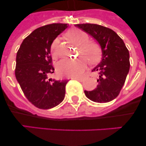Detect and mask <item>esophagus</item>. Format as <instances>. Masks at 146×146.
<instances>
[{
	"instance_id": "obj_1",
	"label": "esophagus",
	"mask_w": 146,
	"mask_h": 146,
	"mask_svg": "<svg viewBox=\"0 0 146 146\" xmlns=\"http://www.w3.org/2000/svg\"><path fill=\"white\" fill-rule=\"evenodd\" d=\"M76 80H78V81H80V82H82L84 80H85V77H80V78H76Z\"/></svg>"
}]
</instances>
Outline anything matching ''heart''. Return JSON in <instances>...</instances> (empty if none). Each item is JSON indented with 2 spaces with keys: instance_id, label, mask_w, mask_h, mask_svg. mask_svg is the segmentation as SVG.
Returning <instances> with one entry per match:
<instances>
[{
  "instance_id": "b5f03b06",
  "label": "heart",
  "mask_w": 146,
  "mask_h": 146,
  "mask_svg": "<svg viewBox=\"0 0 146 146\" xmlns=\"http://www.w3.org/2000/svg\"><path fill=\"white\" fill-rule=\"evenodd\" d=\"M66 37L76 46H80V50L82 55L90 64L98 62L101 58V48L99 44L94 41H88V35L82 30L73 29L66 33ZM59 40L56 39L51 44V53L54 57L57 56V47ZM87 66L85 58L78 59H63L58 63L57 72L59 75L66 77H78L82 74Z\"/></svg>"
}]
</instances>
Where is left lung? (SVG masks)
<instances>
[{
    "label": "left lung",
    "instance_id": "1",
    "mask_svg": "<svg viewBox=\"0 0 146 146\" xmlns=\"http://www.w3.org/2000/svg\"><path fill=\"white\" fill-rule=\"evenodd\" d=\"M75 26L92 36L102 50L100 63L92 70L98 73V85L93 90L84 91L85 96L98 103L113 100L119 95L129 73V50L121 38L110 28L89 23Z\"/></svg>",
    "mask_w": 146,
    "mask_h": 146
}]
</instances>
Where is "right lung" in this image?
Listing matches in <instances>:
<instances>
[{
	"label": "right lung",
	"mask_w": 146,
	"mask_h": 146,
	"mask_svg": "<svg viewBox=\"0 0 146 146\" xmlns=\"http://www.w3.org/2000/svg\"><path fill=\"white\" fill-rule=\"evenodd\" d=\"M68 27L54 23L34 30L23 40L16 56L15 77L27 99L37 108L48 110L64 100L68 80L48 78L54 72L51 46Z\"/></svg>",
	"instance_id": "obj_1"
}]
</instances>
